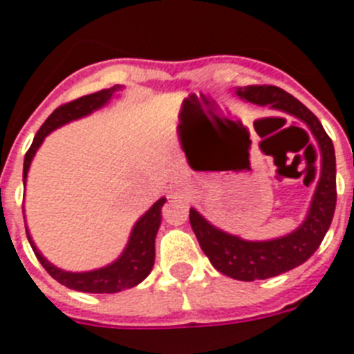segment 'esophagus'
I'll return each mask as SVG.
<instances>
[{
  "mask_svg": "<svg viewBox=\"0 0 354 354\" xmlns=\"http://www.w3.org/2000/svg\"><path fill=\"white\" fill-rule=\"evenodd\" d=\"M184 187L180 186V184H177V186H174V189H171V198H183L184 196Z\"/></svg>",
  "mask_w": 354,
  "mask_h": 354,
  "instance_id": "34e87169",
  "label": "esophagus"
}]
</instances>
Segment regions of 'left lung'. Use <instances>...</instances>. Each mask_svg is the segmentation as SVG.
I'll list each match as a JSON object with an SVG mask.
<instances>
[{"label":"left lung","mask_w":354,"mask_h":354,"mask_svg":"<svg viewBox=\"0 0 354 354\" xmlns=\"http://www.w3.org/2000/svg\"><path fill=\"white\" fill-rule=\"evenodd\" d=\"M237 95L246 102L283 111L298 118L314 134L321 152V175L305 220L290 234L268 241H246L214 227L196 209H189V223L200 248L220 273L243 282L266 280L298 268L314 255L330 228L337 204L335 149L310 109L278 86H241Z\"/></svg>","instance_id":"obj_1"}]
</instances>
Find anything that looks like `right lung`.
<instances>
[{
    "label": "right lung",
    "mask_w": 354,
    "mask_h": 354,
    "mask_svg": "<svg viewBox=\"0 0 354 354\" xmlns=\"http://www.w3.org/2000/svg\"><path fill=\"white\" fill-rule=\"evenodd\" d=\"M122 88H124V86L115 84L111 88H106L101 90V92L80 97L76 101L56 108L55 111L49 115L48 120L44 122L42 127L39 129V133L35 134L30 150H28L26 156H24V186H26L28 170H30L31 167V161L35 158L37 150L40 149V145H42V142L46 140V136H48L49 133H53L55 129H58V127L68 124V122L88 117L90 113H93L97 109H101L102 106L108 104V102L111 101V97L117 92H120ZM165 202H167L165 196L159 198L158 202H156V204L152 205L136 223H134L129 239H127L126 248H124V252L118 255V259H115L111 264L104 266V268H97V270L92 271H80V273H74V271H65L62 270V268H56V266L44 257L42 253H40V250L37 248L33 239H31L28 227L26 236L28 241H30L31 248L35 252L37 259H39L40 264L44 266V270L48 271L56 282H60L62 286L68 287V289L80 290V292H120V290L124 289H131V287L138 286L140 282H143V280L149 277L150 271H152V266H154L156 259V236H158L159 225H161V207L165 205Z\"/></svg>",
    "instance_id": "add662e5"
}]
</instances>
